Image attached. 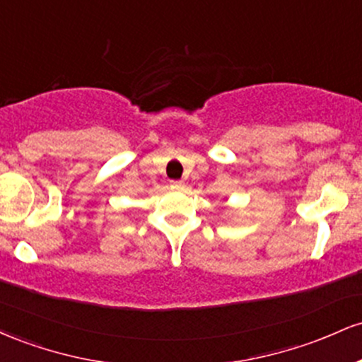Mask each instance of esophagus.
<instances>
[{"label":"esophagus","instance_id":"34e87169","mask_svg":"<svg viewBox=\"0 0 362 362\" xmlns=\"http://www.w3.org/2000/svg\"><path fill=\"white\" fill-rule=\"evenodd\" d=\"M170 187H172L173 190H184L185 189V182L172 180V182H170Z\"/></svg>","mask_w":362,"mask_h":362}]
</instances>
